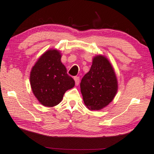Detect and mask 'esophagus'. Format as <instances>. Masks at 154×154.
I'll return each instance as SVG.
<instances>
[{
  "label": "esophagus",
  "instance_id": "obj_1",
  "mask_svg": "<svg viewBox=\"0 0 154 154\" xmlns=\"http://www.w3.org/2000/svg\"><path fill=\"white\" fill-rule=\"evenodd\" d=\"M75 82V84L76 85H78L79 84V77H74Z\"/></svg>",
  "mask_w": 154,
  "mask_h": 154
}]
</instances>
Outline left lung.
I'll return each instance as SVG.
<instances>
[{"mask_svg": "<svg viewBox=\"0 0 154 154\" xmlns=\"http://www.w3.org/2000/svg\"><path fill=\"white\" fill-rule=\"evenodd\" d=\"M83 100L91 110H100L113 100L118 90L115 72L109 60L103 55L93 58L90 70L80 83Z\"/></svg>", "mask_w": 154, "mask_h": 154, "instance_id": "left-lung-1", "label": "left lung"}]
</instances>
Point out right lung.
<instances>
[{
  "mask_svg": "<svg viewBox=\"0 0 154 154\" xmlns=\"http://www.w3.org/2000/svg\"><path fill=\"white\" fill-rule=\"evenodd\" d=\"M57 49H49L38 58L32 68L30 83L34 96L42 105L54 107L61 102L66 91L75 86L67 73Z\"/></svg>",
  "mask_w": 154,
  "mask_h": 154,
  "instance_id": "right-lung-1",
  "label": "right lung"
}]
</instances>
